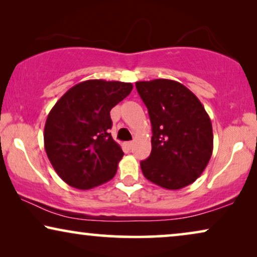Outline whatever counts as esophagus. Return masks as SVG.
Here are the masks:
<instances>
[{"mask_svg": "<svg viewBox=\"0 0 257 257\" xmlns=\"http://www.w3.org/2000/svg\"><path fill=\"white\" fill-rule=\"evenodd\" d=\"M125 146L127 147L128 150H131V149H132V146H133V143H132V142H127V143L125 144Z\"/></svg>", "mask_w": 257, "mask_h": 257, "instance_id": "esophagus-1", "label": "esophagus"}]
</instances>
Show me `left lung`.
Returning a JSON list of instances; mask_svg holds the SVG:
<instances>
[{
	"label": "left lung",
	"instance_id": "1",
	"mask_svg": "<svg viewBox=\"0 0 257 257\" xmlns=\"http://www.w3.org/2000/svg\"><path fill=\"white\" fill-rule=\"evenodd\" d=\"M152 124V151L140 163L147 180L166 189L198 179L213 153L212 121L199 98L181 83L153 79L136 83Z\"/></svg>",
	"mask_w": 257,
	"mask_h": 257
}]
</instances>
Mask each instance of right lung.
I'll return each instance as SVG.
<instances>
[{"label": "right lung", "instance_id": "obj_1", "mask_svg": "<svg viewBox=\"0 0 257 257\" xmlns=\"http://www.w3.org/2000/svg\"><path fill=\"white\" fill-rule=\"evenodd\" d=\"M132 89L131 83L85 80L66 91L49 112L44 149L69 186L90 189L115 175L124 152L110 133V111Z\"/></svg>", "mask_w": 257, "mask_h": 257}]
</instances>
